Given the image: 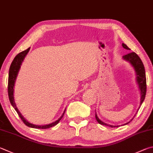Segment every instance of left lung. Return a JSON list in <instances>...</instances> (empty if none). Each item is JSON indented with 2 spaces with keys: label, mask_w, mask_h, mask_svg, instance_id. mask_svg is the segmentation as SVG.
Returning a JSON list of instances; mask_svg holds the SVG:
<instances>
[{
  "label": "left lung",
  "mask_w": 153,
  "mask_h": 153,
  "mask_svg": "<svg viewBox=\"0 0 153 153\" xmlns=\"http://www.w3.org/2000/svg\"><path fill=\"white\" fill-rule=\"evenodd\" d=\"M123 45V47L124 49H126L127 50H130V48H128L126 44L123 43V45ZM123 57L124 60L128 62L130 64H131V65L132 66L133 68H134V71L136 72V76H137V77H136V80H137V84L140 91V106H139L140 108V105H142L143 101L144 100V98H145V96H146V80L145 69H144V65L142 62V61L140 59V58L138 57V55L134 52L128 53V54L124 55ZM138 109H139V108H138ZM96 120L98 121V123L102 125H105V126H108L112 128L119 126H113V125L104 123V122H102L101 120H100L99 118L98 117V116L96 114ZM132 119L130 121H129L128 123L124 124V125L128 124L130 122H131L132 120Z\"/></svg>",
  "instance_id": "1"
}]
</instances>
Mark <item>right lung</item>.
Wrapping results in <instances>:
<instances>
[{
    "mask_svg": "<svg viewBox=\"0 0 153 153\" xmlns=\"http://www.w3.org/2000/svg\"><path fill=\"white\" fill-rule=\"evenodd\" d=\"M29 49L30 48H28L27 49L25 50V51L19 53L17 55H16V57L14 58L13 62L11 63V65L10 66V69H9V80H8V94H9V98L11 105H13V107L15 108V110L16 111V112H17V114H19V117L21 118L22 121H23L24 124L27 125V126L30 127V128H41V129L49 128L55 126V125L59 123L61 119L63 118V115H64L65 110H64V112H63L62 116H61L57 120L55 121L54 123H52L51 124H46V125H41V126H40V125H35V124L30 123L29 122L27 121L26 119L22 116L21 113L19 112L18 108H16V104L15 103V100H14V96H13L14 86H15V83L16 81V77H17L19 71L21 68V65L22 64V63H23L25 57L26 56V55L28 53Z\"/></svg>",
    "mask_w": 153,
    "mask_h": 153,
    "instance_id": "1",
    "label": "right lung"
}]
</instances>
